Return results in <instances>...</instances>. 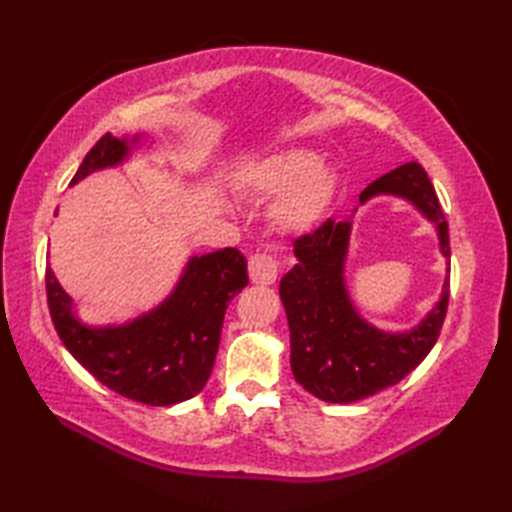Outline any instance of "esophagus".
<instances>
[{
    "label": "esophagus",
    "mask_w": 512,
    "mask_h": 512,
    "mask_svg": "<svg viewBox=\"0 0 512 512\" xmlns=\"http://www.w3.org/2000/svg\"><path fill=\"white\" fill-rule=\"evenodd\" d=\"M250 281L257 286H270L277 279V262L268 255H253L248 262Z\"/></svg>",
    "instance_id": "1"
}]
</instances>
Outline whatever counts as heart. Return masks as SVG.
<instances>
[{
	"label": "heart",
	"instance_id": "heart-1",
	"mask_svg": "<svg viewBox=\"0 0 512 512\" xmlns=\"http://www.w3.org/2000/svg\"><path fill=\"white\" fill-rule=\"evenodd\" d=\"M246 187L275 200L270 217L288 233H308L328 213L336 195V173L310 149H281L248 165Z\"/></svg>",
	"mask_w": 512,
	"mask_h": 512
}]
</instances>
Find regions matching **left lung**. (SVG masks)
I'll return each mask as SVG.
<instances>
[{
  "label": "left lung",
  "instance_id": "8db88e82",
  "mask_svg": "<svg viewBox=\"0 0 512 512\" xmlns=\"http://www.w3.org/2000/svg\"><path fill=\"white\" fill-rule=\"evenodd\" d=\"M380 195L405 200L433 224L449 270V224L436 189L418 162H407L369 184L347 220H328L297 239V264L279 284L290 328V367L297 383L325 402L345 405L400 383L436 345L447 314L449 275L436 306L413 328L389 332L358 312L345 277L354 215Z\"/></svg>",
  "mask_w": 512,
  "mask_h": 512
}]
</instances>
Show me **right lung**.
<instances>
[{"label":"right lung","instance_id":"add662e5","mask_svg":"<svg viewBox=\"0 0 512 512\" xmlns=\"http://www.w3.org/2000/svg\"><path fill=\"white\" fill-rule=\"evenodd\" d=\"M143 147L140 134H105L83 158L70 187L96 171L125 165ZM246 284V259L237 248L191 255L158 306L134 319L99 325L79 317L54 270H46L50 314L68 352L116 394L149 407L176 405L204 389L226 308Z\"/></svg>","mask_w":512,"mask_h":512}]
</instances>
